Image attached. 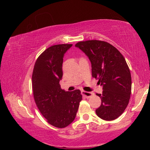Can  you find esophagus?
I'll return each instance as SVG.
<instances>
[{"label":"esophagus","instance_id":"obj_1","mask_svg":"<svg viewBox=\"0 0 150 150\" xmlns=\"http://www.w3.org/2000/svg\"><path fill=\"white\" fill-rule=\"evenodd\" d=\"M82 95L84 96H85L86 98H90V97H91V96H92L93 93H91V92H87V91H82Z\"/></svg>","mask_w":150,"mask_h":150}]
</instances>
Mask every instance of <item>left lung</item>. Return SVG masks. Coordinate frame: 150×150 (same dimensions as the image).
<instances>
[{
  "mask_svg": "<svg viewBox=\"0 0 150 150\" xmlns=\"http://www.w3.org/2000/svg\"><path fill=\"white\" fill-rule=\"evenodd\" d=\"M75 46L88 57L92 77L103 86L102 95L96 93L101 98L96 115L105 120H115L125 110L131 95V74L125 59L115 47L105 41L87 40Z\"/></svg>",
  "mask_w": 150,
  "mask_h": 150,
  "instance_id": "1",
  "label": "left lung"
}]
</instances>
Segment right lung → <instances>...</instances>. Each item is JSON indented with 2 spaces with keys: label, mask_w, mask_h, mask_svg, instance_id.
Instances as JSON below:
<instances>
[{
  "label": "right lung",
  "mask_w": 150,
  "mask_h": 150,
  "mask_svg": "<svg viewBox=\"0 0 150 150\" xmlns=\"http://www.w3.org/2000/svg\"><path fill=\"white\" fill-rule=\"evenodd\" d=\"M72 44H57L45 50L38 57L32 73V91L35 103L51 125L63 128L74 120L79 103L80 90L71 92L61 88L62 64L65 53Z\"/></svg>",
  "instance_id": "right-lung-1"
}]
</instances>
